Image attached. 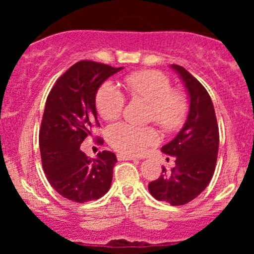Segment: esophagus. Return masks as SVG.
Wrapping results in <instances>:
<instances>
[{"instance_id":"34e87169","label":"esophagus","mask_w":254,"mask_h":254,"mask_svg":"<svg viewBox=\"0 0 254 254\" xmlns=\"http://www.w3.org/2000/svg\"><path fill=\"white\" fill-rule=\"evenodd\" d=\"M117 159L119 161H129V160H135L133 156H129V155H124V154H117Z\"/></svg>"}]
</instances>
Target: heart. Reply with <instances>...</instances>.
Listing matches in <instances>:
<instances>
[{
  "label": "heart",
  "instance_id": "1",
  "mask_svg": "<svg viewBox=\"0 0 254 254\" xmlns=\"http://www.w3.org/2000/svg\"><path fill=\"white\" fill-rule=\"evenodd\" d=\"M125 88L132 100L149 104V121H154L166 132L179 130L189 113V101L182 90L172 88L170 77L157 70H139L124 78ZM125 97L117 87L105 82L98 89L95 106L104 121L112 122L121 117L125 107ZM107 142L118 153L135 156L143 154L159 139L155 129L135 127L127 123L113 124L107 129Z\"/></svg>",
  "mask_w": 254,
  "mask_h": 254
}]
</instances>
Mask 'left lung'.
<instances>
[{"mask_svg": "<svg viewBox=\"0 0 254 254\" xmlns=\"http://www.w3.org/2000/svg\"><path fill=\"white\" fill-rule=\"evenodd\" d=\"M190 95V111L180 132L162 147V153L176 156L170 173L162 168L161 176L148 185L155 199L184 205L205 190L216 166L218 125L211 98L204 86L183 66L173 64Z\"/></svg>", "mask_w": 254, "mask_h": 254, "instance_id": "8db88e82", "label": "left lung"}]
</instances>
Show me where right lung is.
Listing matches in <instances>:
<instances>
[{
  "mask_svg": "<svg viewBox=\"0 0 254 254\" xmlns=\"http://www.w3.org/2000/svg\"><path fill=\"white\" fill-rule=\"evenodd\" d=\"M113 68L93 61H80L55 83L46 99L39 130V148L46 178L61 196L76 203L99 199L110 190L115 153L100 151L89 159L80 150L94 127H100L95 94ZM99 143L104 139L98 137Z\"/></svg>",
  "mask_w": 254,
  "mask_h": 254,
  "instance_id": "add662e5",
  "label": "right lung"
}]
</instances>
